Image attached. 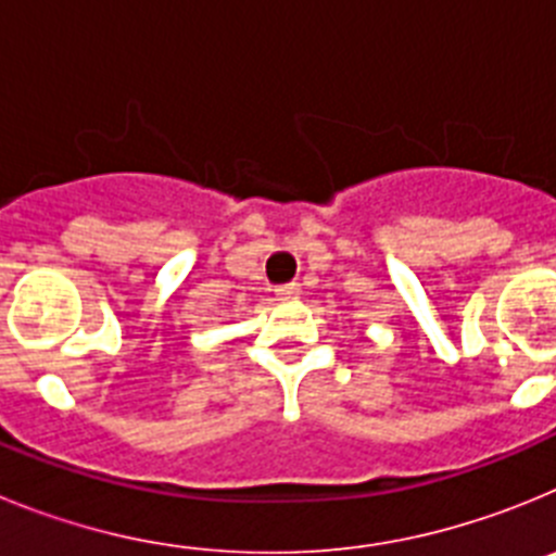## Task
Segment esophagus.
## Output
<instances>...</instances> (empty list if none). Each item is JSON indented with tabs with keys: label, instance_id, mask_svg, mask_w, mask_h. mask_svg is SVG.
Returning <instances> with one entry per match:
<instances>
[{
	"label": "esophagus",
	"instance_id": "1",
	"mask_svg": "<svg viewBox=\"0 0 556 556\" xmlns=\"http://www.w3.org/2000/svg\"><path fill=\"white\" fill-rule=\"evenodd\" d=\"M275 294H278V301H294L301 294V283H283L275 289Z\"/></svg>",
	"mask_w": 556,
	"mask_h": 556
}]
</instances>
